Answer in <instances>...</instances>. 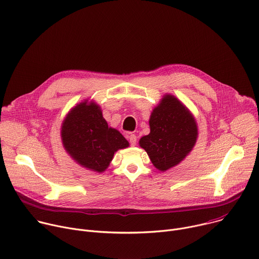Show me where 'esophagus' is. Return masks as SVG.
Segmentation results:
<instances>
[{
  "label": "esophagus",
  "mask_w": 259,
  "mask_h": 259,
  "mask_svg": "<svg viewBox=\"0 0 259 259\" xmlns=\"http://www.w3.org/2000/svg\"><path fill=\"white\" fill-rule=\"evenodd\" d=\"M129 142H130V144H131L132 146L136 145L137 137H136V135H135V134H130V135H129Z\"/></svg>",
  "instance_id": "1"
}]
</instances>
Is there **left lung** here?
<instances>
[{
  "instance_id": "1",
  "label": "left lung",
  "mask_w": 259,
  "mask_h": 259,
  "mask_svg": "<svg viewBox=\"0 0 259 259\" xmlns=\"http://www.w3.org/2000/svg\"><path fill=\"white\" fill-rule=\"evenodd\" d=\"M149 135L139 139L140 147L153 165L167 171L192 152L198 138V125L191 110L172 94H165L150 117Z\"/></svg>"
}]
</instances>
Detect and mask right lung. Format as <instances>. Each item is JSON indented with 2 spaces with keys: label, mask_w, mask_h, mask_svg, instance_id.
Returning a JSON list of instances; mask_svg holds the SVG:
<instances>
[{
  "label": "right lung",
  "mask_w": 259,
  "mask_h": 259,
  "mask_svg": "<svg viewBox=\"0 0 259 259\" xmlns=\"http://www.w3.org/2000/svg\"><path fill=\"white\" fill-rule=\"evenodd\" d=\"M61 141L65 152L80 166L104 172L119 150L129 146L127 139L108 127L100 106L85 99L73 106L61 124Z\"/></svg>",
  "instance_id": "obj_1"
}]
</instances>
